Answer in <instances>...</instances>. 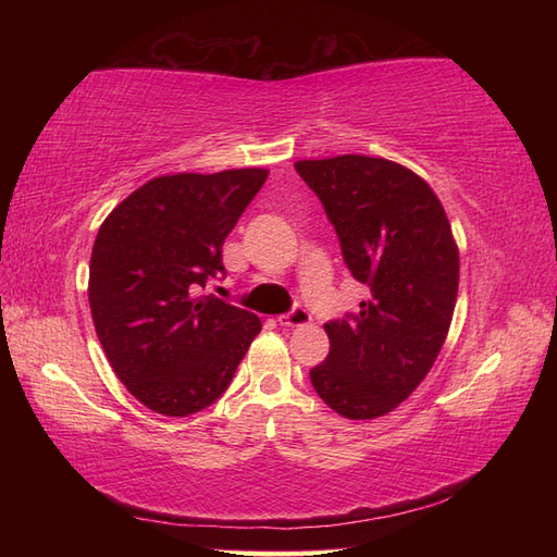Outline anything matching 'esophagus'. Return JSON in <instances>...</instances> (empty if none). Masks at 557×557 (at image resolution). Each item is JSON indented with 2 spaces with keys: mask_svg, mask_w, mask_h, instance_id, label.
Segmentation results:
<instances>
[{
  "mask_svg": "<svg viewBox=\"0 0 557 557\" xmlns=\"http://www.w3.org/2000/svg\"><path fill=\"white\" fill-rule=\"evenodd\" d=\"M277 323H280L282 327H301V325H306V323H311V313L306 311L301 304H294L287 313H282V315L277 318Z\"/></svg>",
  "mask_w": 557,
  "mask_h": 557,
  "instance_id": "esophagus-1",
  "label": "esophagus"
}]
</instances>
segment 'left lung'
Wrapping results in <instances>:
<instances>
[{
    "label": "left lung",
    "mask_w": 557,
    "mask_h": 557,
    "mask_svg": "<svg viewBox=\"0 0 557 557\" xmlns=\"http://www.w3.org/2000/svg\"><path fill=\"white\" fill-rule=\"evenodd\" d=\"M351 277L371 289L359 313L325 323L330 354L311 385L347 419H375L431 371L453 321L459 253L441 200L421 176L366 156L299 160Z\"/></svg>",
    "instance_id": "1"
}]
</instances>
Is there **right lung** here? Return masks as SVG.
<instances>
[{
    "mask_svg": "<svg viewBox=\"0 0 557 557\" xmlns=\"http://www.w3.org/2000/svg\"><path fill=\"white\" fill-rule=\"evenodd\" d=\"M265 170L150 180L102 222L88 301L116 377L164 417L210 407L260 333L256 313L198 297L224 277L222 244L265 184Z\"/></svg>",
    "mask_w": 557,
    "mask_h": 557,
    "instance_id": "add662e5",
    "label": "right lung"
}]
</instances>
